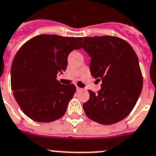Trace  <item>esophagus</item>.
<instances>
[{
	"label": "esophagus",
	"instance_id": "1",
	"mask_svg": "<svg viewBox=\"0 0 156 156\" xmlns=\"http://www.w3.org/2000/svg\"><path fill=\"white\" fill-rule=\"evenodd\" d=\"M76 90H77V91H81V90H82V88H79V87H78V86H77V87H76Z\"/></svg>",
	"mask_w": 156,
	"mask_h": 156
}]
</instances>
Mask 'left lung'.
<instances>
[{"instance_id": "left-lung-1", "label": "left lung", "mask_w": 156, "mask_h": 156, "mask_svg": "<svg viewBox=\"0 0 156 156\" xmlns=\"http://www.w3.org/2000/svg\"><path fill=\"white\" fill-rule=\"evenodd\" d=\"M81 48L91 58L90 70L101 88L83 104L86 116L101 125L125 118L134 108L143 88L136 54L129 43L116 36L79 37Z\"/></svg>"}]
</instances>
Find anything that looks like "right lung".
Wrapping results in <instances>:
<instances>
[{
	"mask_svg": "<svg viewBox=\"0 0 156 156\" xmlns=\"http://www.w3.org/2000/svg\"><path fill=\"white\" fill-rule=\"evenodd\" d=\"M78 38L40 35L29 40L16 55L11 68V86L24 114L38 122L61 118L76 91L62 85L57 74L65 71L67 57L81 49Z\"/></svg>",
	"mask_w": 156,
	"mask_h": 156,
	"instance_id": "right-lung-1",
	"label": "right lung"
}]
</instances>
